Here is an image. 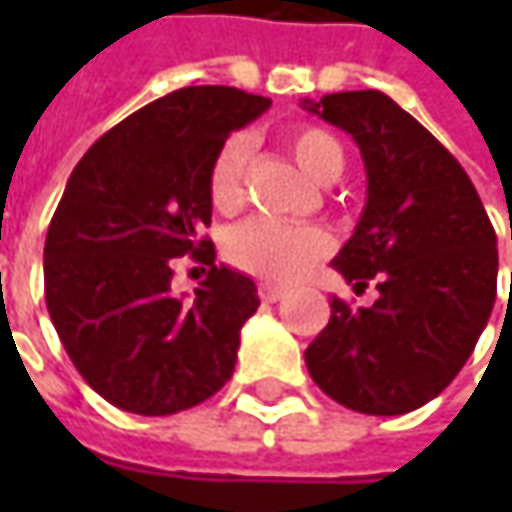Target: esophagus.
I'll return each instance as SVG.
<instances>
[{
  "label": "esophagus",
  "instance_id": "esophagus-1",
  "mask_svg": "<svg viewBox=\"0 0 512 512\" xmlns=\"http://www.w3.org/2000/svg\"><path fill=\"white\" fill-rule=\"evenodd\" d=\"M259 296H262V302H279L282 296H285V287L279 285H259Z\"/></svg>",
  "mask_w": 512,
  "mask_h": 512
}]
</instances>
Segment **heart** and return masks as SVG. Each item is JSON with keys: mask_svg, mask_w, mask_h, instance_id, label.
<instances>
[{"mask_svg": "<svg viewBox=\"0 0 512 512\" xmlns=\"http://www.w3.org/2000/svg\"><path fill=\"white\" fill-rule=\"evenodd\" d=\"M250 136L233 133L210 165V202L216 210H236L245 199V170L250 162ZM287 148L299 168L319 185L342 176L344 150L333 133L322 128H296L287 136ZM330 253V236L322 227L285 225L273 219H247L227 233L225 256L230 265L267 282H296Z\"/></svg>", "mask_w": 512, "mask_h": 512, "instance_id": "obj_1", "label": "heart"}]
</instances>
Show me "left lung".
I'll return each mask as SVG.
<instances>
[{"label":"left lung","mask_w":512,"mask_h":512,"mask_svg":"<svg viewBox=\"0 0 512 512\" xmlns=\"http://www.w3.org/2000/svg\"><path fill=\"white\" fill-rule=\"evenodd\" d=\"M302 108L359 145L367 202L330 265L356 290L370 279L379 290L370 307L333 296L307 370L333 402L402 416L436 399L479 342L496 302V230L453 153L382 90Z\"/></svg>","instance_id":"left-lung-1"}]
</instances>
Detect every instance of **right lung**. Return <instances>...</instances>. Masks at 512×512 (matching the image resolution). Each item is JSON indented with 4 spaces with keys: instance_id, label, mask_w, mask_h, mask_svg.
Listing matches in <instances>:
<instances>
[{
    "instance_id": "obj_1",
    "label": "right lung",
    "mask_w": 512,
    "mask_h": 512,
    "mask_svg": "<svg viewBox=\"0 0 512 512\" xmlns=\"http://www.w3.org/2000/svg\"><path fill=\"white\" fill-rule=\"evenodd\" d=\"M270 99L225 85L173 90L79 159L45 239L50 322L82 379L119 410L170 416L233 376L256 313L253 279L216 265L210 165ZM211 270L193 300L169 293L172 259Z\"/></svg>"
}]
</instances>
